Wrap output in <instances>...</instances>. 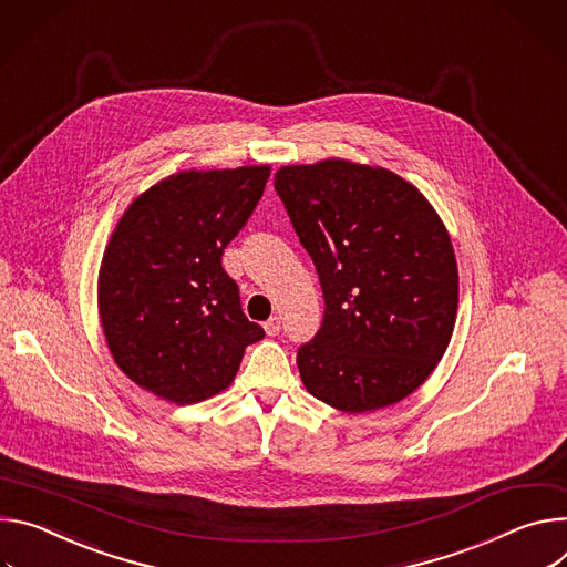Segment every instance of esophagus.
I'll list each match as a JSON object with an SVG mask.
<instances>
[{
	"label": "esophagus",
	"mask_w": 567,
	"mask_h": 567,
	"mask_svg": "<svg viewBox=\"0 0 567 567\" xmlns=\"http://www.w3.org/2000/svg\"><path fill=\"white\" fill-rule=\"evenodd\" d=\"M264 329H266V333L268 336H279V331H281V318H270L266 324H264Z\"/></svg>",
	"instance_id": "34e87169"
}]
</instances>
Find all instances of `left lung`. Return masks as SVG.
I'll list each match as a JSON object with an SVG mask.
<instances>
[{
    "label": "left lung",
    "mask_w": 567,
    "mask_h": 567,
    "mask_svg": "<svg viewBox=\"0 0 567 567\" xmlns=\"http://www.w3.org/2000/svg\"><path fill=\"white\" fill-rule=\"evenodd\" d=\"M275 188L327 303L322 329L297 353L306 392L347 414L403 401L444 358L457 320L444 220L394 171L342 157L286 164Z\"/></svg>",
    "instance_id": "left-lung-1"
}]
</instances>
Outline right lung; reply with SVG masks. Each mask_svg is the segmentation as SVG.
I'll list each match as a JSON object with an SVG mask.
<instances>
[{
	"label": "right lung",
	"mask_w": 567,
	"mask_h": 567,
	"mask_svg": "<svg viewBox=\"0 0 567 567\" xmlns=\"http://www.w3.org/2000/svg\"><path fill=\"white\" fill-rule=\"evenodd\" d=\"M270 164L162 177L116 220L96 281L116 367L142 390L192 405L227 390L264 329L245 318L223 249L264 196Z\"/></svg>",
	"instance_id": "add662e5"
}]
</instances>
